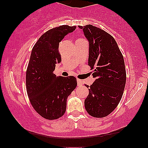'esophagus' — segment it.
<instances>
[{
  "mask_svg": "<svg viewBox=\"0 0 148 148\" xmlns=\"http://www.w3.org/2000/svg\"><path fill=\"white\" fill-rule=\"evenodd\" d=\"M77 84H78V86H82L83 85L82 81L80 79H77Z\"/></svg>",
  "mask_w": 148,
  "mask_h": 148,
  "instance_id": "obj_1",
  "label": "esophagus"
}]
</instances>
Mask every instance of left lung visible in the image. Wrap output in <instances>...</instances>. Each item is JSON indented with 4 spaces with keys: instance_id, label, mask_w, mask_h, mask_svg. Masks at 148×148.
<instances>
[{
    "instance_id": "8db88e82",
    "label": "left lung",
    "mask_w": 148,
    "mask_h": 148,
    "mask_svg": "<svg viewBox=\"0 0 148 148\" xmlns=\"http://www.w3.org/2000/svg\"><path fill=\"white\" fill-rule=\"evenodd\" d=\"M89 42L88 65L95 69V82L89 88L85 99L88 114L103 118L114 111L123 97L126 84L123 56L115 39L101 28L79 25Z\"/></svg>"
}]
</instances>
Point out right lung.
<instances>
[{
  "mask_svg": "<svg viewBox=\"0 0 148 148\" xmlns=\"http://www.w3.org/2000/svg\"><path fill=\"white\" fill-rule=\"evenodd\" d=\"M76 26L62 25L40 37L32 50L26 71V90L34 109L44 118L56 120L65 113L67 99L77 86L74 76H57L56 64L61 62L59 43Z\"/></svg>",
  "mask_w": 148,
  "mask_h": 148,
  "instance_id": "right-lung-1",
  "label": "right lung"
}]
</instances>
